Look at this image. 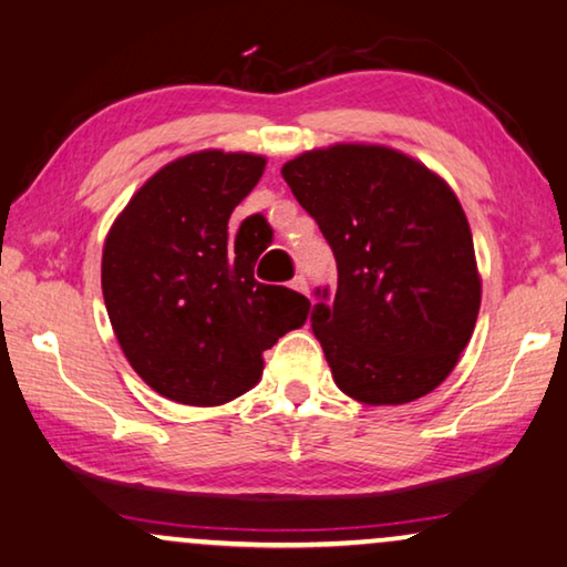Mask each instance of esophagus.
<instances>
[{
	"label": "esophagus",
	"mask_w": 567,
	"mask_h": 567,
	"mask_svg": "<svg viewBox=\"0 0 567 567\" xmlns=\"http://www.w3.org/2000/svg\"><path fill=\"white\" fill-rule=\"evenodd\" d=\"M290 288H292V290H298V292H303V296H308V282H306V277H303V275H298L296 279H292Z\"/></svg>",
	"instance_id": "1"
}]
</instances>
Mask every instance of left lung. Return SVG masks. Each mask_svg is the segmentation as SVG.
<instances>
[{
  "mask_svg": "<svg viewBox=\"0 0 567 567\" xmlns=\"http://www.w3.org/2000/svg\"><path fill=\"white\" fill-rule=\"evenodd\" d=\"M282 178L337 259L334 303L316 306L311 327L339 391L381 406L441 386L482 300L454 188L417 157L371 142L306 150Z\"/></svg>",
  "mask_w": 567,
  "mask_h": 567,
  "instance_id": "1",
  "label": "left lung"
}]
</instances>
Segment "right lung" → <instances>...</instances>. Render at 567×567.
<instances>
[{
    "label": "right lung",
    "mask_w": 567,
    "mask_h": 567,
    "mask_svg": "<svg viewBox=\"0 0 567 567\" xmlns=\"http://www.w3.org/2000/svg\"><path fill=\"white\" fill-rule=\"evenodd\" d=\"M264 168L256 153L176 157L105 236L101 288L113 334L134 373L171 402L217 406L246 394L261 379L264 350L311 311L300 292L256 282L264 248L244 240L246 220L236 236L228 230Z\"/></svg>",
    "instance_id": "1"
}]
</instances>
